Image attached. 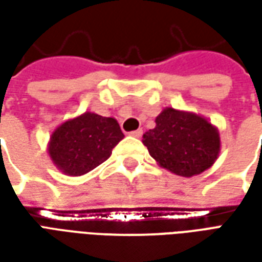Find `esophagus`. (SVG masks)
I'll return each mask as SVG.
<instances>
[{
    "mask_svg": "<svg viewBox=\"0 0 262 262\" xmlns=\"http://www.w3.org/2000/svg\"><path fill=\"white\" fill-rule=\"evenodd\" d=\"M129 135H130V136H133V137H140L143 135V130H142V129H137V130L130 132Z\"/></svg>",
    "mask_w": 262,
    "mask_h": 262,
    "instance_id": "obj_1",
    "label": "esophagus"
}]
</instances>
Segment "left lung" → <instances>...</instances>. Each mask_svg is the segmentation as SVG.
<instances>
[{"label": "left lung", "mask_w": 262, "mask_h": 262, "mask_svg": "<svg viewBox=\"0 0 262 262\" xmlns=\"http://www.w3.org/2000/svg\"><path fill=\"white\" fill-rule=\"evenodd\" d=\"M143 144L163 168L181 177L201 174L212 167L220 151L217 129L195 114L164 109L156 127L143 135Z\"/></svg>", "instance_id": "8db88e82"}]
</instances>
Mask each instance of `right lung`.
<instances>
[{"label": "right lung", "instance_id": "right-lung-1", "mask_svg": "<svg viewBox=\"0 0 262 262\" xmlns=\"http://www.w3.org/2000/svg\"><path fill=\"white\" fill-rule=\"evenodd\" d=\"M122 139L123 133L114 118L85 112L53 132L49 154L64 174L82 176L106 161Z\"/></svg>", "mask_w": 262, "mask_h": 262}]
</instances>
